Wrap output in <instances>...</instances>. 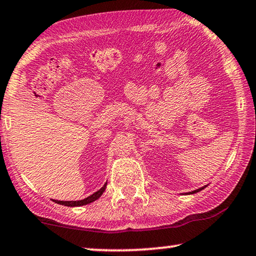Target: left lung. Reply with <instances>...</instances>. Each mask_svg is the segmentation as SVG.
Here are the masks:
<instances>
[{"label": "left lung", "instance_id": "left-lung-1", "mask_svg": "<svg viewBox=\"0 0 256 256\" xmlns=\"http://www.w3.org/2000/svg\"><path fill=\"white\" fill-rule=\"evenodd\" d=\"M206 188V186H204V188H198V190H192V192H190V194H193V193H196V192H199V190H202Z\"/></svg>", "mask_w": 256, "mask_h": 256}]
</instances>
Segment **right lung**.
<instances>
[{"label":"right lung","instance_id":"1","mask_svg":"<svg viewBox=\"0 0 256 256\" xmlns=\"http://www.w3.org/2000/svg\"><path fill=\"white\" fill-rule=\"evenodd\" d=\"M106 188V182L104 186H102L100 190H96V192L92 194V196L85 198V199H84V200H78V201H58V200H54V201L56 202V204H63V206H68V207H80V206L88 204H90V202L98 200V198H100L102 194H104Z\"/></svg>","mask_w":256,"mask_h":256}]
</instances>
